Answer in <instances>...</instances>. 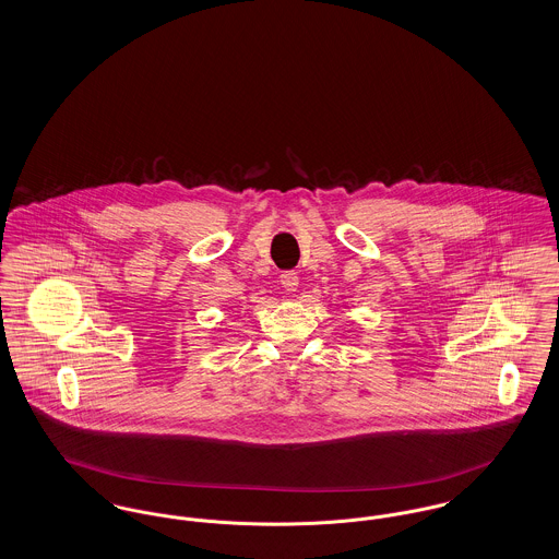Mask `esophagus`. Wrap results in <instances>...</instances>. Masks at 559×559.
Listing matches in <instances>:
<instances>
[{"instance_id": "esophagus-1", "label": "esophagus", "mask_w": 559, "mask_h": 559, "mask_svg": "<svg viewBox=\"0 0 559 559\" xmlns=\"http://www.w3.org/2000/svg\"><path fill=\"white\" fill-rule=\"evenodd\" d=\"M281 285L285 287V292H297V287H299V276H297V272H293V270L283 272V274H281Z\"/></svg>"}]
</instances>
